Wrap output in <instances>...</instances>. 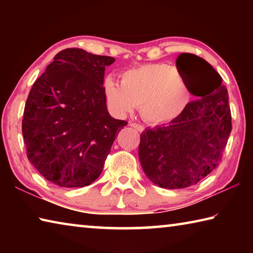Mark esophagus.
Masks as SVG:
<instances>
[{
	"mask_svg": "<svg viewBox=\"0 0 253 253\" xmlns=\"http://www.w3.org/2000/svg\"><path fill=\"white\" fill-rule=\"evenodd\" d=\"M129 126H130V127H132V128H135V129H136V130H138V131H143V130H144V127H143L142 125H139V124L131 123Z\"/></svg>",
	"mask_w": 253,
	"mask_h": 253,
	"instance_id": "34e87169",
	"label": "esophagus"
}]
</instances>
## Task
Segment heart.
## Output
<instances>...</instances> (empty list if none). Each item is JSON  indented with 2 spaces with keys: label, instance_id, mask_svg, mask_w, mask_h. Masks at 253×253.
<instances>
[{
  "label": "heart",
  "instance_id": "b5f03b06",
  "mask_svg": "<svg viewBox=\"0 0 253 253\" xmlns=\"http://www.w3.org/2000/svg\"><path fill=\"white\" fill-rule=\"evenodd\" d=\"M104 92L115 113L126 115L139 105L142 117L153 125L175 121L190 100L181 74L166 63L131 68L121 75V83L108 77L104 81Z\"/></svg>",
  "mask_w": 253,
  "mask_h": 253
}]
</instances>
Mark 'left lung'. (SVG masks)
<instances>
[{
    "label": "left lung",
    "instance_id": "left-lung-1",
    "mask_svg": "<svg viewBox=\"0 0 253 253\" xmlns=\"http://www.w3.org/2000/svg\"><path fill=\"white\" fill-rule=\"evenodd\" d=\"M176 68L199 99L188 102L175 121L146 128L138 148L149 181L170 190L194 185L215 169L232 129L228 90L214 68L191 53L179 54ZM209 84L213 85L210 91L196 92Z\"/></svg>",
    "mask_w": 253,
    "mask_h": 253
}]
</instances>
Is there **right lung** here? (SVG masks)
Here are the masks:
<instances>
[{"instance_id": "right-lung-1", "label": "right lung", "mask_w": 253, "mask_h": 253, "mask_svg": "<svg viewBox=\"0 0 253 253\" xmlns=\"http://www.w3.org/2000/svg\"><path fill=\"white\" fill-rule=\"evenodd\" d=\"M115 61L83 49L60 51L33 84L24 107L27 156L49 182L84 187L96 181L127 122L107 110L104 76Z\"/></svg>"}]
</instances>
